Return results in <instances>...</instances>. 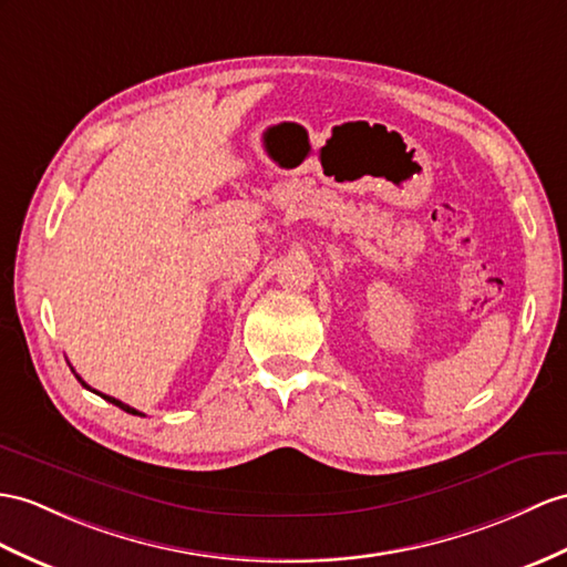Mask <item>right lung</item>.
Returning a JSON list of instances; mask_svg holds the SVG:
<instances>
[{"instance_id": "1", "label": "right lung", "mask_w": 567, "mask_h": 567, "mask_svg": "<svg viewBox=\"0 0 567 567\" xmlns=\"http://www.w3.org/2000/svg\"><path fill=\"white\" fill-rule=\"evenodd\" d=\"M72 372H74V368H72ZM74 375H76V372H74ZM76 380H79L81 384H84V388H86V390H91V388H89V384H86L84 380H81L79 375H76ZM91 392H95V390H91ZM95 394H99V396H103V399H107V402H110V404H115V406H120L122 411H127V413H132V416H144V413H142V411H136V409L127 406V404H124V402H120V399H115V396H107V394H101V392H95Z\"/></svg>"}]
</instances>
